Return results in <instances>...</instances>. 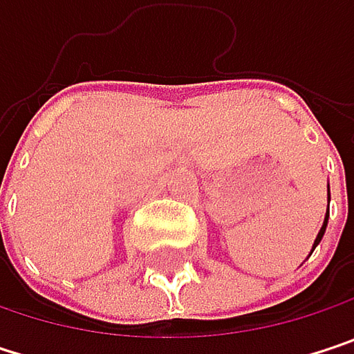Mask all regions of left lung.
Here are the masks:
<instances>
[{
  "label": "left lung",
  "mask_w": 354,
  "mask_h": 354,
  "mask_svg": "<svg viewBox=\"0 0 354 354\" xmlns=\"http://www.w3.org/2000/svg\"><path fill=\"white\" fill-rule=\"evenodd\" d=\"M328 203H330V186H328ZM328 217H330V211L326 209V217H324V223H322V227H319L318 236H316V240H314V246H312V252L316 250L319 242H322V238H324V232H326V225H328ZM312 252H310V256H312Z\"/></svg>",
  "instance_id": "1"
}]
</instances>
